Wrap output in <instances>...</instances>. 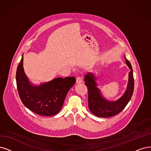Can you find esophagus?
<instances>
[{
	"instance_id": "34e87169",
	"label": "esophagus",
	"mask_w": 151,
	"mask_h": 151,
	"mask_svg": "<svg viewBox=\"0 0 151 151\" xmlns=\"http://www.w3.org/2000/svg\"><path fill=\"white\" fill-rule=\"evenodd\" d=\"M82 81H83V80H82L81 77L78 76L76 78V83H82Z\"/></svg>"
}]
</instances>
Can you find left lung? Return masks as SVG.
Returning a JSON list of instances; mask_svg holds the SVG:
<instances>
[{"mask_svg":"<svg viewBox=\"0 0 151 151\" xmlns=\"http://www.w3.org/2000/svg\"><path fill=\"white\" fill-rule=\"evenodd\" d=\"M126 63L131 71L129 72L127 88L121 98L116 101L106 99L98 88L96 77L91 72L85 76L84 80L88 90V106L91 112L97 117L109 118L119 114L130 101L134 91V77L131 65L124 56Z\"/></svg>","mask_w":151,"mask_h":151,"instance_id":"obj_1","label":"left lung"}]
</instances>
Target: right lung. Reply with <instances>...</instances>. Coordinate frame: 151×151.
Instances as JSON below:
<instances>
[{"label": "right lung", "instance_id": "1", "mask_svg": "<svg viewBox=\"0 0 151 151\" xmlns=\"http://www.w3.org/2000/svg\"><path fill=\"white\" fill-rule=\"evenodd\" d=\"M24 57L16 72V82L19 96L25 106L37 114L52 116L57 114L63 106L66 96L75 83V77L55 78L40 85L29 80L23 67Z\"/></svg>", "mask_w": 151, "mask_h": 151}]
</instances>
